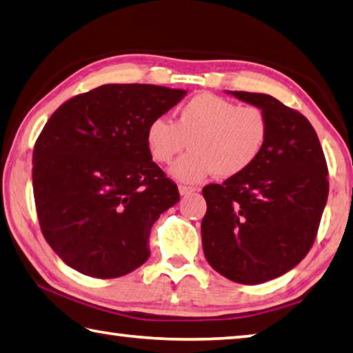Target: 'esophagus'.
<instances>
[{"label":"esophagus","instance_id":"1","mask_svg":"<svg viewBox=\"0 0 353 353\" xmlns=\"http://www.w3.org/2000/svg\"><path fill=\"white\" fill-rule=\"evenodd\" d=\"M196 188L193 187H185V185H179V193H181V196H187V194H193L196 193Z\"/></svg>","mask_w":353,"mask_h":353}]
</instances>
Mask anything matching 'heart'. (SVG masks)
Returning a JSON list of instances; mask_svg holds the SVG:
<instances>
[{"label":"heart","instance_id":"b5f03b06","mask_svg":"<svg viewBox=\"0 0 353 353\" xmlns=\"http://www.w3.org/2000/svg\"><path fill=\"white\" fill-rule=\"evenodd\" d=\"M270 121L258 106H239L219 95L202 92L179 108L176 121L152 119L146 126V148L157 163H171L177 181L197 183L216 172L234 177L247 171L265 150Z\"/></svg>","mask_w":353,"mask_h":353}]
</instances>
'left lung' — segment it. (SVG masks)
<instances>
[{
  "mask_svg": "<svg viewBox=\"0 0 353 353\" xmlns=\"http://www.w3.org/2000/svg\"><path fill=\"white\" fill-rule=\"evenodd\" d=\"M227 94L261 108L270 136L247 171L203 187V254L230 281L262 284L290 272L312 248L327 202V163L303 114L267 94Z\"/></svg>",
  "mask_w": 353,
  "mask_h": 353,
  "instance_id": "obj_1",
  "label": "left lung"
}]
</instances>
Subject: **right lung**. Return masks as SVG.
<instances>
[{
  "instance_id": "add662e5",
  "label": "right lung",
  "mask_w": 353,
  "mask_h": 353,
  "mask_svg": "<svg viewBox=\"0 0 353 353\" xmlns=\"http://www.w3.org/2000/svg\"><path fill=\"white\" fill-rule=\"evenodd\" d=\"M185 95L103 85L50 115L34 148L32 182L44 239L70 268L111 279L150 258L151 227L181 196L152 162L146 126Z\"/></svg>"
}]
</instances>
